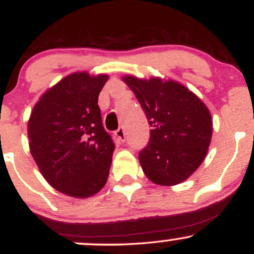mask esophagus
I'll return each mask as SVG.
<instances>
[{
  "label": "esophagus",
  "mask_w": 254,
  "mask_h": 254,
  "mask_svg": "<svg viewBox=\"0 0 254 254\" xmlns=\"http://www.w3.org/2000/svg\"><path fill=\"white\" fill-rule=\"evenodd\" d=\"M115 135L117 136V138L119 139V141L124 142L125 141V137H127V135H125V130L123 129V127H119V129L116 131Z\"/></svg>",
  "instance_id": "esophagus-1"
}]
</instances>
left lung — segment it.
Returning <instances> with one entry per match:
<instances>
[{
	"label": "left lung",
	"mask_w": 254,
	"mask_h": 254,
	"mask_svg": "<svg viewBox=\"0 0 254 254\" xmlns=\"http://www.w3.org/2000/svg\"><path fill=\"white\" fill-rule=\"evenodd\" d=\"M145 112L150 141L139 153L142 170L156 185L185 182L202 165L212 136V117L206 105L183 83L171 78L124 75Z\"/></svg>",
	"instance_id": "8db88e82"
}]
</instances>
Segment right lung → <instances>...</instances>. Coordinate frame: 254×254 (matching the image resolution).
<instances>
[{"instance_id": "add662e5", "label": "right lung", "mask_w": 254, "mask_h": 254, "mask_svg": "<svg viewBox=\"0 0 254 254\" xmlns=\"http://www.w3.org/2000/svg\"><path fill=\"white\" fill-rule=\"evenodd\" d=\"M107 80L71 72L40 95L28 119L32 156L44 179L66 196H94L109 178L115 144L98 106Z\"/></svg>"}]
</instances>
